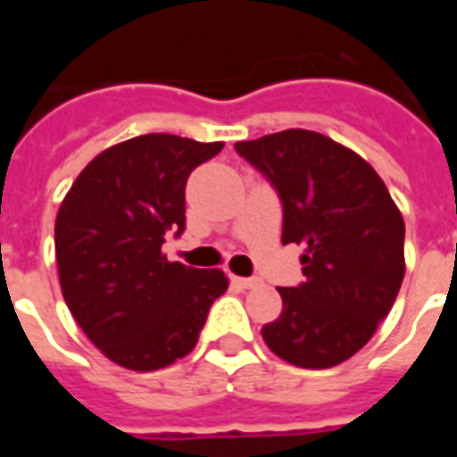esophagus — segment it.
<instances>
[{
  "label": "esophagus",
  "instance_id": "1",
  "mask_svg": "<svg viewBox=\"0 0 457 457\" xmlns=\"http://www.w3.org/2000/svg\"><path fill=\"white\" fill-rule=\"evenodd\" d=\"M232 284L239 288H252V287H257L259 284V278H245V277H232Z\"/></svg>",
  "mask_w": 457,
  "mask_h": 457
}]
</instances>
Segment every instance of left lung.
Wrapping results in <instances>:
<instances>
[{"label":"left lung","instance_id":"left-lung-1","mask_svg":"<svg viewBox=\"0 0 457 457\" xmlns=\"http://www.w3.org/2000/svg\"><path fill=\"white\" fill-rule=\"evenodd\" d=\"M235 149L278 193L281 242L306 247V278L278 288L284 311L262 337L296 367H336L367 345L402 288V212L362 156L318 131H277Z\"/></svg>","mask_w":457,"mask_h":457}]
</instances>
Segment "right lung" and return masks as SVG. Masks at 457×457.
I'll return each mask as SVG.
<instances>
[{
  "label": "right lung",
  "instance_id": "1",
  "mask_svg": "<svg viewBox=\"0 0 457 457\" xmlns=\"http://www.w3.org/2000/svg\"><path fill=\"white\" fill-rule=\"evenodd\" d=\"M222 141L141 134L95 156L55 218L58 277L71 313L112 362L151 372L195 347L228 291L220 269L161 254L186 229V183Z\"/></svg>",
  "mask_w": 457,
  "mask_h": 457
}]
</instances>
